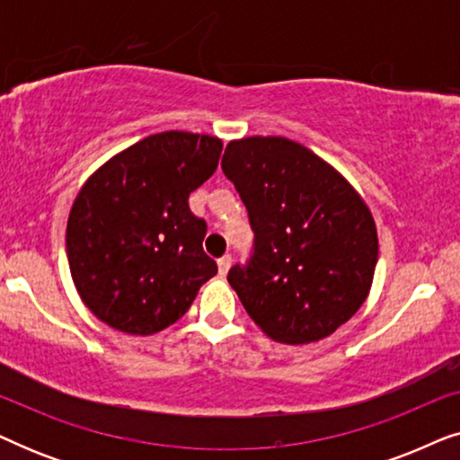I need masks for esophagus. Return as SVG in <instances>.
<instances>
[{
    "instance_id": "34e87169",
    "label": "esophagus",
    "mask_w": 460,
    "mask_h": 460,
    "mask_svg": "<svg viewBox=\"0 0 460 460\" xmlns=\"http://www.w3.org/2000/svg\"><path fill=\"white\" fill-rule=\"evenodd\" d=\"M230 263H232V257H230V255H224V257H219V260H217V270H219V276H226V274H228V270H230Z\"/></svg>"
}]
</instances>
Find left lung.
Wrapping results in <instances>:
<instances>
[{
	"label": "left lung",
	"instance_id": "obj_1",
	"mask_svg": "<svg viewBox=\"0 0 460 460\" xmlns=\"http://www.w3.org/2000/svg\"><path fill=\"white\" fill-rule=\"evenodd\" d=\"M222 169L255 232L249 266L228 274L244 310L279 343L332 335L373 287L379 238L367 200L323 156L282 136L228 142Z\"/></svg>",
	"mask_w": 460,
	"mask_h": 460
}]
</instances>
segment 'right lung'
<instances>
[{
    "mask_svg": "<svg viewBox=\"0 0 460 460\" xmlns=\"http://www.w3.org/2000/svg\"><path fill=\"white\" fill-rule=\"evenodd\" d=\"M222 146L216 136L163 131L111 156L81 186L66 222L68 268L81 301L111 329H167L217 274L188 197L216 172Z\"/></svg>",
    "mask_w": 460,
    "mask_h": 460,
    "instance_id": "obj_1",
    "label": "right lung"
}]
</instances>
